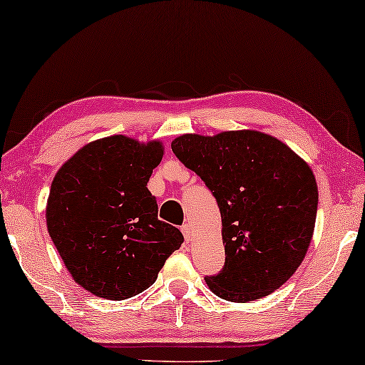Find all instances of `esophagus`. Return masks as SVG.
Instances as JSON below:
<instances>
[{
	"label": "esophagus",
	"instance_id": "obj_1",
	"mask_svg": "<svg viewBox=\"0 0 365 365\" xmlns=\"http://www.w3.org/2000/svg\"><path fill=\"white\" fill-rule=\"evenodd\" d=\"M182 234H183L185 240H187V242L192 240V227H190V224H183L182 225Z\"/></svg>",
	"mask_w": 365,
	"mask_h": 365
}]
</instances>
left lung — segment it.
Listing matches in <instances>:
<instances>
[{
  "mask_svg": "<svg viewBox=\"0 0 365 365\" xmlns=\"http://www.w3.org/2000/svg\"><path fill=\"white\" fill-rule=\"evenodd\" d=\"M178 160L217 201L225 263L205 281L217 297L252 302L291 277L314 235L318 188L307 162L262 131L182 135Z\"/></svg>",
  "mask_w": 365,
  "mask_h": 365,
  "instance_id": "obj_1",
  "label": "left lung"
}]
</instances>
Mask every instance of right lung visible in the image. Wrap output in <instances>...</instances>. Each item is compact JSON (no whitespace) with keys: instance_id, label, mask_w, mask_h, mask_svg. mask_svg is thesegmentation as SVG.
<instances>
[{"instance_id":"right-lung-1","label":"right lung","mask_w":365,"mask_h":365,"mask_svg":"<svg viewBox=\"0 0 365 365\" xmlns=\"http://www.w3.org/2000/svg\"><path fill=\"white\" fill-rule=\"evenodd\" d=\"M162 155L160 141L102 138L81 148L51 182L48 234L73 279L97 297L146 291L183 244L180 230L158 219L148 190Z\"/></svg>"}]
</instances>
